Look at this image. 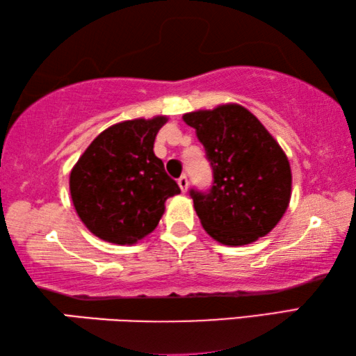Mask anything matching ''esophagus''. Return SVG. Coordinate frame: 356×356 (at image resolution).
<instances>
[{
    "instance_id": "obj_1",
    "label": "esophagus",
    "mask_w": 356,
    "mask_h": 356,
    "mask_svg": "<svg viewBox=\"0 0 356 356\" xmlns=\"http://www.w3.org/2000/svg\"><path fill=\"white\" fill-rule=\"evenodd\" d=\"M178 186H179V189H181L183 192H186L188 191V186H189V179H188V177H186V175H183L181 178H178Z\"/></svg>"
}]
</instances>
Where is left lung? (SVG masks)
<instances>
[{"mask_svg": "<svg viewBox=\"0 0 356 356\" xmlns=\"http://www.w3.org/2000/svg\"><path fill=\"white\" fill-rule=\"evenodd\" d=\"M183 120L195 129L213 168L211 188L189 192L203 229L227 246L270 233L292 192V172L279 143L238 104L186 113Z\"/></svg>", "mask_w": 356, "mask_h": 356, "instance_id": "left-lung-1", "label": "left lung"}]
</instances>
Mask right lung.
Here are the masks:
<instances>
[{
  "mask_svg": "<svg viewBox=\"0 0 356 356\" xmlns=\"http://www.w3.org/2000/svg\"><path fill=\"white\" fill-rule=\"evenodd\" d=\"M165 123V116H154L110 126L74 165L69 189L75 211L101 240H142L159 224L168 197L181 192L153 151Z\"/></svg>",
  "mask_w": 356,
  "mask_h": 356,
  "instance_id": "obj_1",
  "label": "right lung"
}]
</instances>
